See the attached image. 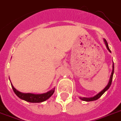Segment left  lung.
<instances>
[{
	"mask_svg": "<svg viewBox=\"0 0 121 121\" xmlns=\"http://www.w3.org/2000/svg\"><path fill=\"white\" fill-rule=\"evenodd\" d=\"M104 43H105V44L106 46V48H107V49L109 50V52H111L110 49H109V46H108V43H107V41L105 40V39H104ZM114 63H113L112 65V73H111V77H110V79H109V83H108V84L105 87V88L103 90H102L101 92H99V94H97L96 95H95L93 97H90V98H86V97H80L81 100H82L83 101H86V102H90V101H94V100H97L98 99H99L100 97H101L102 95L104 94V93L105 92V91H107L108 89L109 88V87L111 86V83H112V77H113V74H114Z\"/></svg>",
	"mask_w": 121,
	"mask_h": 121,
	"instance_id": "obj_1",
	"label": "left lung"
}]
</instances>
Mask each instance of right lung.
Returning a JSON list of instances; mask_svg holds the SVG:
<instances>
[{
    "mask_svg": "<svg viewBox=\"0 0 121 121\" xmlns=\"http://www.w3.org/2000/svg\"><path fill=\"white\" fill-rule=\"evenodd\" d=\"M11 86L14 93L18 97L24 100L29 102H32V103H39V102L46 100L53 95L55 89V88H54L53 90H49V92L44 93V94H34L31 93H22V92H19L14 88L12 83H11Z\"/></svg>",
    "mask_w": 121,
    "mask_h": 121,
    "instance_id": "add662e5",
    "label": "right lung"
}]
</instances>
